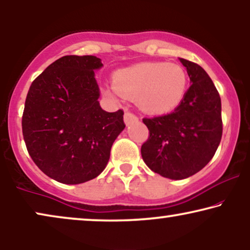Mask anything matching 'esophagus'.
<instances>
[{
  "label": "esophagus",
  "instance_id": "1",
  "mask_svg": "<svg viewBox=\"0 0 250 250\" xmlns=\"http://www.w3.org/2000/svg\"><path fill=\"white\" fill-rule=\"evenodd\" d=\"M136 121H138V118L134 114V113H131V112H125V125H129L130 123L136 122Z\"/></svg>",
  "mask_w": 250,
  "mask_h": 250
}]
</instances>
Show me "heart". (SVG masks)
Segmentation results:
<instances>
[{
    "mask_svg": "<svg viewBox=\"0 0 250 250\" xmlns=\"http://www.w3.org/2000/svg\"><path fill=\"white\" fill-rule=\"evenodd\" d=\"M188 84V73L182 66L143 62L116 72L114 85L106 86L104 94L114 99H136L139 108L148 114H166L183 102Z\"/></svg>",
    "mask_w": 250,
    "mask_h": 250,
    "instance_id": "heart-1",
    "label": "heart"
}]
</instances>
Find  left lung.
Returning a JSON list of instances; mask_svg holds the SVG:
<instances>
[{
	"label": "left lung",
	"instance_id": "left-lung-1",
	"mask_svg": "<svg viewBox=\"0 0 250 250\" xmlns=\"http://www.w3.org/2000/svg\"><path fill=\"white\" fill-rule=\"evenodd\" d=\"M192 84L169 114L143 119L149 137L142 145V158L156 174L184 179L197 174L215 155L222 139L221 97L201 66L179 58Z\"/></svg>",
	"mask_w": 250,
	"mask_h": 250
}]
</instances>
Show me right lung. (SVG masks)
I'll return each instance as SVG.
<instances>
[{
  "label": "right lung",
  "instance_id": "right-lung-1",
  "mask_svg": "<svg viewBox=\"0 0 250 250\" xmlns=\"http://www.w3.org/2000/svg\"><path fill=\"white\" fill-rule=\"evenodd\" d=\"M95 56H64L32 82L22 113V135L35 165L62 184H81L104 170L125 125L123 111L99 105Z\"/></svg>",
  "mask_w": 250,
  "mask_h": 250
}]
</instances>
